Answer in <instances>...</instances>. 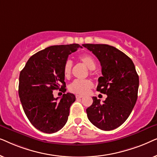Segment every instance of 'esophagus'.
<instances>
[{
	"label": "esophagus",
	"instance_id": "1",
	"mask_svg": "<svg viewBox=\"0 0 157 157\" xmlns=\"http://www.w3.org/2000/svg\"><path fill=\"white\" fill-rule=\"evenodd\" d=\"M76 98H83V96H81V95H76Z\"/></svg>",
	"mask_w": 157,
	"mask_h": 157
}]
</instances>
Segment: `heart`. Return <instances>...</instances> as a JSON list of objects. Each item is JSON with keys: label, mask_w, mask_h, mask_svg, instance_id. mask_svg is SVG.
<instances>
[{"label": "heart", "mask_w": 157, "mask_h": 157, "mask_svg": "<svg viewBox=\"0 0 157 157\" xmlns=\"http://www.w3.org/2000/svg\"><path fill=\"white\" fill-rule=\"evenodd\" d=\"M79 60L83 65H85L89 70H94L96 67V62L94 58L90 54H83L79 57ZM72 62L67 60L63 65V72L65 78H68L71 76L72 71ZM93 87V83L91 80H75L69 85L70 91L76 94H87L89 90Z\"/></svg>", "instance_id": "1"}]
</instances>
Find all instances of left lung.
I'll return each instance as SVG.
<instances>
[{"mask_svg":"<svg viewBox=\"0 0 157 157\" xmlns=\"http://www.w3.org/2000/svg\"><path fill=\"white\" fill-rule=\"evenodd\" d=\"M97 57L101 66L97 91L106 94L103 103L94 96L86 109L88 119L104 131L121 125L134 109L138 97L139 76L132 59L115 47L106 44H83Z\"/></svg>","mask_w":157,"mask_h":157,"instance_id":"obj_1","label":"left lung"}]
</instances>
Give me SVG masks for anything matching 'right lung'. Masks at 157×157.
<instances>
[{"mask_svg": "<svg viewBox=\"0 0 157 157\" xmlns=\"http://www.w3.org/2000/svg\"><path fill=\"white\" fill-rule=\"evenodd\" d=\"M80 45L52 46L40 51L29 59L20 73L18 94L23 111L34 127L52 134L61 129L67 122L74 94H63L53 97V90L65 93L63 68L68 55Z\"/></svg>", "mask_w": 157, "mask_h": 157, "instance_id": "right-lung-1", "label": "right lung"}]
</instances>
